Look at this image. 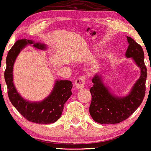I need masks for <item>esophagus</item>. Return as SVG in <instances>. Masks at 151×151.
Here are the masks:
<instances>
[{
    "instance_id": "1",
    "label": "esophagus",
    "mask_w": 151,
    "mask_h": 151,
    "mask_svg": "<svg viewBox=\"0 0 151 151\" xmlns=\"http://www.w3.org/2000/svg\"><path fill=\"white\" fill-rule=\"evenodd\" d=\"M85 83H86L85 76H81V77H79L78 78L76 81V82H75L76 88L78 89L83 88L84 86H85Z\"/></svg>"
}]
</instances>
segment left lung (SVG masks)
<instances>
[{
    "instance_id": "left-lung-1",
    "label": "left lung",
    "mask_w": 151,
    "mask_h": 151,
    "mask_svg": "<svg viewBox=\"0 0 151 151\" xmlns=\"http://www.w3.org/2000/svg\"><path fill=\"white\" fill-rule=\"evenodd\" d=\"M127 58H131L140 69V75L127 95H114L103 81L104 77L97 73L92 79L93 85L90 89L92 96L89 112L93 119L100 124H116L125 120L139 107L145 94L147 69L144 62L142 47L127 36Z\"/></svg>"
}]
</instances>
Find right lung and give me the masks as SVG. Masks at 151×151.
<instances>
[{
    "mask_svg": "<svg viewBox=\"0 0 151 151\" xmlns=\"http://www.w3.org/2000/svg\"><path fill=\"white\" fill-rule=\"evenodd\" d=\"M27 45H33L40 50H46L47 45L31 40H18L9 50L6 57V69L4 77L8 88V95L11 104L24 118L38 124H52L62 115L63 107L71 95L73 83L68 80H57L49 96L40 101L25 99L17 91L14 83L13 70L19 53Z\"/></svg>",
    "mask_w": 151,
    "mask_h": 151,
    "instance_id": "obj_1",
    "label": "right lung"
}]
</instances>
